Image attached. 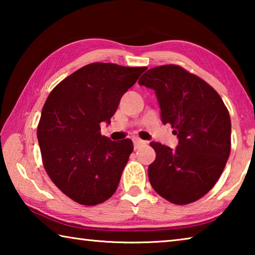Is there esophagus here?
<instances>
[{
    "label": "esophagus",
    "instance_id": "esophagus-1",
    "mask_svg": "<svg viewBox=\"0 0 255 255\" xmlns=\"http://www.w3.org/2000/svg\"><path fill=\"white\" fill-rule=\"evenodd\" d=\"M146 145H147V141L146 140H141L139 138H133V146H135L136 149L143 147V146H146Z\"/></svg>",
    "mask_w": 255,
    "mask_h": 255
}]
</instances>
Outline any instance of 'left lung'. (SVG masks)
<instances>
[{"label":"left lung","mask_w":255,"mask_h":255,"mask_svg":"<svg viewBox=\"0 0 255 255\" xmlns=\"http://www.w3.org/2000/svg\"><path fill=\"white\" fill-rule=\"evenodd\" d=\"M138 84L153 89L164 125L174 128L175 149L156 141L148 166L153 189L175 205L204 197L217 182L231 153V118L219 94L200 77L176 65L150 68Z\"/></svg>","instance_id":"1"}]
</instances>
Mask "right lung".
<instances>
[{
    "label": "right lung",
    "instance_id": "1",
    "mask_svg": "<svg viewBox=\"0 0 255 255\" xmlns=\"http://www.w3.org/2000/svg\"><path fill=\"white\" fill-rule=\"evenodd\" d=\"M146 67L92 63L67 76L47 98L38 125L42 163L60 191L84 206L105 202L118 188L132 141L102 136L120 99Z\"/></svg>",
    "mask_w": 255,
    "mask_h": 255
}]
</instances>
